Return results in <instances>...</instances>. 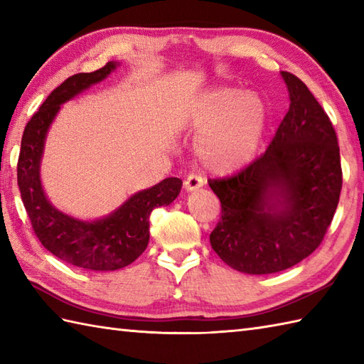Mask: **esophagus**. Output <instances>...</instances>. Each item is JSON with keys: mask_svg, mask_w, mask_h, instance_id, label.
I'll list each match as a JSON object with an SVG mask.
<instances>
[{"mask_svg": "<svg viewBox=\"0 0 364 364\" xmlns=\"http://www.w3.org/2000/svg\"><path fill=\"white\" fill-rule=\"evenodd\" d=\"M203 186V178L197 173H191L186 180H184V189L188 192H194Z\"/></svg>", "mask_w": 364, "mask_h": 364, "instance_id": "34e87169", "label": "esophagus"}]
</instances>
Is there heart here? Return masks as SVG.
<instances>
[{"label": "heart", "mask_w": 364, "mask_h": 364, "mask_svg": "<svg viewBox=\"0 0 364 364\" xmlns=\"http://www.w3.org/2000/svg\"><path fill=\"white\" fill-rule=\"evenodd\" d=\"M267 106L257 92L218 87L200 95L188 112L197 151L214 172L228 173L253 159L264 136Z\"/></svg>", "instance_id": "b5f03b06"}]
</instances>
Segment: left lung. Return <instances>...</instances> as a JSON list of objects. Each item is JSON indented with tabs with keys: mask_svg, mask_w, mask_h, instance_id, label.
Here are the masks:
<instances>
[{
	"mask_svg": "<svg viewBox=\"0 0 364 364\" xmlns=\"http://www.w3.org/2000/svg\"><path fill=\"white\" fill-rule=\"evenodd\" d=\"M282 78L289 111L267 150L239 173L208 181L222 205L211 247L225 264L250 275L289 269L318 249L343 186L328 115L297 76L282 72Z\"/></svg>",
	"mask_w": 364,
	"mask_h": 364,
	"instance_id": "left-lung-1",
	"label": "left lung"
}]
</instances>
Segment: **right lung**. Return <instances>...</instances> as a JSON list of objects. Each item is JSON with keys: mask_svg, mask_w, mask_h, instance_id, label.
<instances>
[{"mask_svg": "<svg viewBox=\"0 0 364 364\" xmlns=\"http://www.w3.org/2000/svg\"><path fill=\"white\" fill-rule=\"evenodd\" d=\"M117 65L111 60L100 70L73 75L54 89L23 131L17 164L21 200L38 241L68 264L97 272L122 269L141 257L149 245L151 211L172 203L183 186L180 178H166L149 189L136 192L117 210L95 220L72 218L56 210L46 198L41 162L54 117L60 106L106 80Z\"/></svg>", "mask_w": 364, "mask_h": 364, "instance_id": "right-lung-1", "label": "right lung"}]
</instances>
